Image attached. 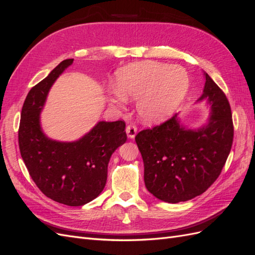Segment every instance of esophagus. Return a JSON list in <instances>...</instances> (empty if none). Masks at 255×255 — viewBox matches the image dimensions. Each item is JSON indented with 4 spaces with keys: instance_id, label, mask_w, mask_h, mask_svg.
I'll list each match as a JSON object with an SVG mask.
<instances>
[{
    "instance_id": "34e87169",
    "label": "esophagus",
    "mask_w": 255,
    "mask_h": 255,
    "mask_svg": "<svg viewBox=\"0 0 255 255\" xmlns=\"http://www.w3.org/2000/svg\"><path fill=\"white\" fill-rule=\"evenodd\" d=\"M127 134H128V137L130 138V139H133V138L135 137L136 133H137V128L135 125H128L127 127Z\"/></svg>"
}]
</instances>
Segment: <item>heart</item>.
Returning a JSON list of instances; mask_svg holds the SVG:
<instances>
[{
	"mask_svg": "<svg viewBox=\"0 0 255 255\" xmlns=\"http://www.w3.org/2000/svg\"><path fill=\"white\" fill-rule=\"evenodd\" d=\"M111 101L137 100V112L145 122L164 121L175 112L186 97L189 78L184 68L156 61H142L121 68L116 75Z\"/></svg>",
	"mask_w": 255,
	"mask_h": 255,
	"instance_id": "heart-1",
	"label": "heart"
}]
</instances>
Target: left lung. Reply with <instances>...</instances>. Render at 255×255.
Segmentation results:
<instances>
[{"mask_svg":"<svg viewBox=\"0 0 255 255\" xmlns=\"http://www.w3.org/2000/svg\"><path fill=\"white\" fill-rule=\"evenodd\" d=\"M203 95L211 105L207 126H180L176 115L135 137L144 165V184L168 203L187 201L211 186L220 175L233 143L234 128L228 99L207 73Z\"/></svg>","mask_w":255,"mask_h":255,"instance_id":"8db88e82","label":"left lung"}]
</instances>
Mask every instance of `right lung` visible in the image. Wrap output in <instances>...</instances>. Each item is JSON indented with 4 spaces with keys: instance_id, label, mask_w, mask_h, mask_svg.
Wrapping results in <instances>:
<instances>
[{
    "instance_id": "obj_1",
    "label": "right lung",
    "mask_w": 255,
    "mask_h": 255,
    "mask_svg": "<svg viewBox=\"0 0 255 255\" xmlns=\"http://www.w3.org/2000/svg\"><path fill=\"white\" fill-rule=\"evenodd\" d=\"M73 63L65 59L29 90L23 103L19 149L28 173L43 195L58 203L82 206L105 187L112 154L127 141L126 122L100 121L73 142L52 140L43 134L39 115L53 83Z\"/></svg>"
}]
</instances>
